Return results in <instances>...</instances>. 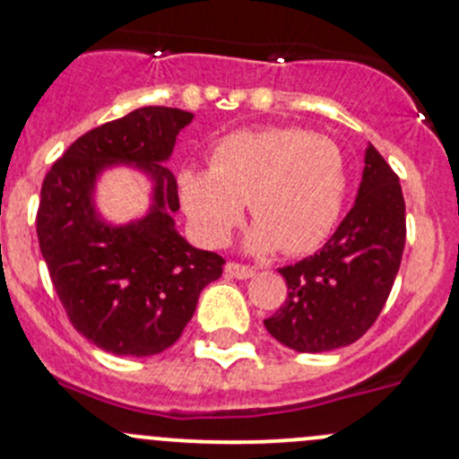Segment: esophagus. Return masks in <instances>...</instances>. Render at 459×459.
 <instances>
[{"mask_svg": "<svg viewBox=\"0 0 459 459\" xmlns=\"http://www.w3.org/2000/svg\"><path fill=\"white\" fill-rule=\"evenodd\" d=\"M224 272L229 276H235V279H250V276L255 274V270L250 268V265L238 264V261H229V264H226Z\"/></svg>", "mask_w": 459, "mask_h": 459, "instance_id": "34e87169", "label": "esophagus"}]
</instances>
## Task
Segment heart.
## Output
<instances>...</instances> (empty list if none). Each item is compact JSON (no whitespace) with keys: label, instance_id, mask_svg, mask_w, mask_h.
I'll return each mask as SVG.
<instances>
[{"label":"heart","instance_id":"heart-1","mask_svg":"<svg viewBox=\"0 0 459 459\" xmlns=\"http://www.w3.org/2000/svg\"><path fill=\"white\" fill-rule=\"evenodd\" d=\"M344 152L326 134L299 126L238 130L215 143L209 169H185L180 194L200 239L221 246L248 200V246L256 253L316 250L340 220L346 198Z\"/></svg>","mask_w":459,"mask_h":459}]
</instances>
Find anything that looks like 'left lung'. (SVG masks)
<instances>
[{
    "mask_svg": "<svg viewBox=\"0 0 459 459\" xmlns=\"http://www.w3.org/2000/svg\"><path fill=\"white\" fill-rule=\"evenodd\" d=\"M399 176L368 145L355 206L316 255L279 268L287 299L265 329L299 352H325L359 340L384 309L405 248Z\"/></svg>",
    "mask_w": 459,
    "mask_h": 459,
    "instance_id": "obj_1",
    "label": "left lung"
}]
</instances>
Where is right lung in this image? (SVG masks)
<instances>
[{"label":"right lung","instance_id":"add662e5","mask_svg":"<svg viewBox=\"0 0 459 459\" xmlns=\"http://www.w3.org/2000/svg\"><path fill=\"white\" fill-rule=\"evenodd\" d=\"M191 117L180 108H137L75 139L45 174L37 235L49 279L74 329L115 355L169 349L226 264L174 229L178 183L160 163ZM113 162L139 164L157 183L153 213L117 230L98 221L90 203L94 176Z\"/></svg>","mask_w":459,"mask_h":459}]
</instances>
